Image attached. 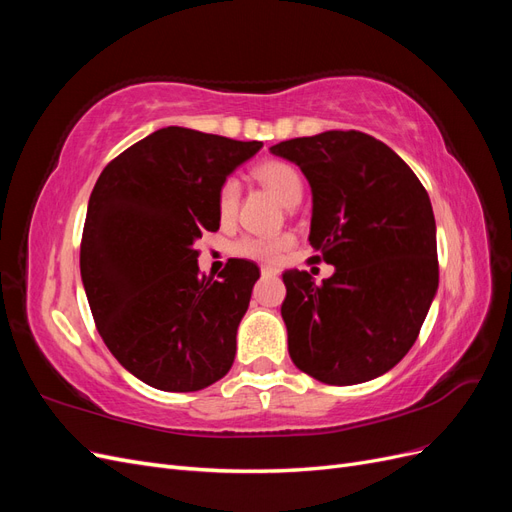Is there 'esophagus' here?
<instances>
[{
    "label": "esophagus",
    "instance_id": "1",
    "mask_svg": "<svg viewBox=\"0 0 512 512\" xmlns=\"http://www.w3.org/2000/svg\"><path fill=\"white\" fill-rule=\"evenodd\" d=\"M260 273H262V277H275L280 271H277L275 267H260Z\"/></svg>",
    "mask_w": 512,
    "mask_h": 512
}]
</instances>
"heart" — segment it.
<instances>
[{
    "mask_svg": "<svg viewBox=\"0 0 512 512\" xmlns=\"http://www.w3.org/2000/svg\"><path fill=\"white\" fill-rule=\"evenodd\" d=\"M254 177L269 188L286 207H294L303 196V179L297 168L282 160H267L254 168ZM241 198V183L235 177L222 181L218 190L220 220L228 222L237 213ZM294 243L292 235L273 237H241L232 243V254L258 262H275Z\"/></svg>",
    "mask_w": 512,
    "mask_h": 512,
    "instance_id": "heart-1",
    "label": "heart"
}]
</instances>
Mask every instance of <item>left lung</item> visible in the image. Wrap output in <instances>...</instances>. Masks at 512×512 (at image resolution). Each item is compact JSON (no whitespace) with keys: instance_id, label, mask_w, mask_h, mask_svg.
<instances>
[{"instance_id":"1","label":"left lung","mask_w":512,"mask_h":512,"mask_svg":"<svg viewBox=\"0 0 512 512\" xmlns=\"http://www.w3.org/2000/svg\"><path fill=\"white\" fill-rule=\"evenodd\" d=\"M312 185L309 243L335 267L318 286L286 271L282 318L292 363L335 386L393 369L438 290L436 220L423 183L374 136L329 130L271 147Z\"/></svg>"}]
</instances>
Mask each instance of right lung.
<instances>
[{"label": "right lung", "instance_id": "1", "mask_svg": "<svg viewBox=\"0 0 512 512\" xmlns=\"http://www.w3.org/2000/svg\"><path fill=\"white\" fill-rule=\"evenodd\" d=\"M258 141L162 128L108 162L89 196L81 277L98 333L132 376L190 393L228 374L260 277L232 258L200 275L194 241L220 228L222 181Z\"/></svg>", "mask_w": 512, "mask_h": 512}]
</instances>
